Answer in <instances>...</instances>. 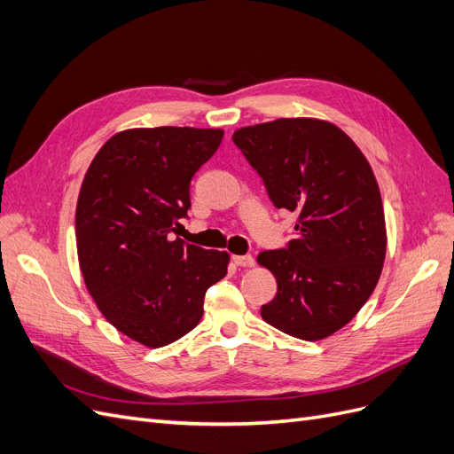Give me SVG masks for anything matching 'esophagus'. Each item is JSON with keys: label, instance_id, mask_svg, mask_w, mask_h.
Returning <instances> with one entry per match:
<instances>
[{"label": "esophagus", "instance_id": "obj_1", "mask_svg": "<svg viewBox=\"0 0 454 454\" xmlns=\"http://www.w3.org/2000/svg\"><path fill=\"white\" fill-rule=\"evenodd\" d=\"M232 261H235V265H239V267H254L255 265V259L250 254L232 255Z\"/></svg>", "mask_w": 454, "mask_h": 454}]
</instances>
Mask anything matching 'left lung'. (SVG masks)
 <instances>
[{
    "instance_id": "obj_1",
    "label": "left lung",
    "mask_w": 454,
    "mask_h": 454,
    "mask_svg": "<svg viewBox=\"0 0 454 454\" xmlns=\"http://www.w3.org/2000/svg\"><path fill=\"white\" fill-rule=\"evenodd\" d=\"M277 208L297 215L286 248L259 265L278 292L261 307L280 332L318 340L348 324L379 282L387 227L377 180L348 136L318 119H277L232 134Z\"/></svg>"
}]
</instances>
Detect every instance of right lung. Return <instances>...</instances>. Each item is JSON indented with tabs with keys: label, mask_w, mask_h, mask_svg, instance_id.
Returning a JSON list of instances; mask_svg holds the SVG:
<instances>
[{
	"label": "right lung",
	"mask_w": 454,
	"mask_h": 454,
	"mask_svg": "<svg viewBox=\"0 0 454 454\" xmlns=\"http://www.w3.org/2000/svg\"><path fill=\"white\" fill-rule=\"evenodd\" d=\"M223 130H125L96 153L79 191L77 255L106 320L145 347H164L200 318L229 255L174 239L191 208L189 185Z\"/></svg>",
	"instance_id": "right-lung-1"
}]
</instances>
